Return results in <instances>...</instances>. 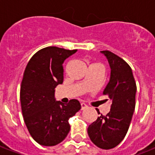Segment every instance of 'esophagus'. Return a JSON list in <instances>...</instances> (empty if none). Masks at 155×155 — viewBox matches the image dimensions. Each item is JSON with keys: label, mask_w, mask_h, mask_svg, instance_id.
Here are the masks:
<instances>
[{"label": "esophagus", "mask_w": 155, "mask_h": 155, "mask_svg": "<svg viewBox=\"0 0 155 155\" xmlns=\"http://www.w3.org/2000/svg\"><path fill=\"white\" fill-rule=\"evenodd\" d=\"M87 107V106L84 103H81V110H84V109H85Z\"/></svg>", "instance_id": "1"}]
</instances>
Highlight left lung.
<instances>
[{
	"label": "left lung",
	"instance_id": "1",
	"mask_svg": "<svg viewBox=\"0 0 155 155\" xmlns=\"http://www.w3.org/2000/svg\"><path fill=\"white\" fill-rule=\"evenodd\" d=\"M101 53L108 59L111 69L109 82L103 92L110 102V112L106 116L101 114L88 126L87 134L97 147L109 150L117 147L127 134L135 109L137 87L132 69L125 60L108 51Z\"/></svg>",
	"mask_w": 155,
	"mask_h": 155
}]
</instances>
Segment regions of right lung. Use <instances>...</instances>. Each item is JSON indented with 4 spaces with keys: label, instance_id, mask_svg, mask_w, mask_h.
I'll use <instances>...</instances> for the list:
<instances>
[{
    "label": "right lung",
    "instance_id": "1",
    "mask_svg": "<svg viewBox=\"0 0 155 155\" xmlns=\"http://www.w3.org/2000/svg\"><path fill=\"white\" fill-rule=\"evenodd\" d=\"M76 51L43 48L30 58L24 71L20 90L24 121L34 140L44 147L65 139L70 131L69 118L81 108L77 100L64 104L54 97L56 86L63 82V63Z\"/></svg>",
    "mask_w": 155,
    "mask_h": 155
}]
</instances>
